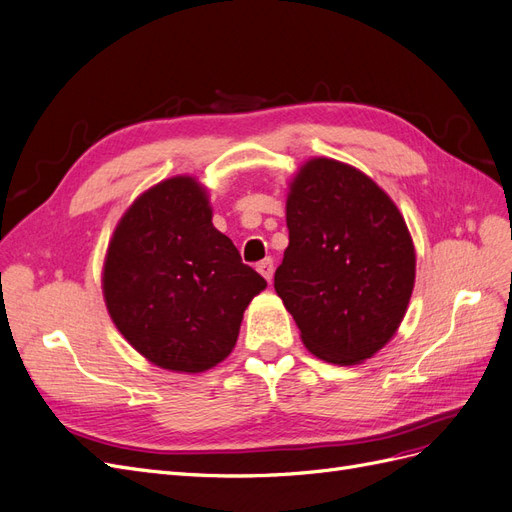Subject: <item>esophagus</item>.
Here are the masks:
<instances>
[{"label":"esophagus","mask_w":512,"mask_h":512,"mask_svg":"<svg viewBox=\"0 0 512 512\" xmlns=\"http://www.w3.org/2000/svg\"><path fill=\"white\" fill-rule=\"evenodd\" d=\"M256 269H258V273L265 277L267 282H271L273 280V258H265V260H260L258 265H256Z\"/></svg>","instance_id":"esophagus-1"}]
</instances>
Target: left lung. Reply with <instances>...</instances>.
I'll return each instance as SVG.
<instances>
[{"mask_svg": "<svg viewBox=\"0 0 512 512\" xmlns=\"http://www.w3.org/2000/svg\"><path fill=\"white\" fill-rule=\"evenodd\" d=\"M286 224L273 286L305 348L335 365L371 359L395 335L414 288V245L399 209L361 170L314 158L290 183Z\"/></svg>", "mask_w": 512, "mask_h": 512, "instance_id": "left-lung-1", "label": "left lung"}]
</instances>
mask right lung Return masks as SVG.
<instances>
[{
  "mask_svg": "<svg viewBox=\"0 0 512 512\" xmlns=\"http://www.w3.org/2000/svg\"><path fill=\"white\" fill-rule=\"evenodd\" d=\"M265 277L211 222L194 177L138 196L108 245L102 290L119 333L153 365L198 374L237 344L245 307Z\"/></svg>",
  "mask_w": 512,
  "mask_h": 512,
  "instance_id": "obj_1",
  "label": "right lung"
}]
</instances>
